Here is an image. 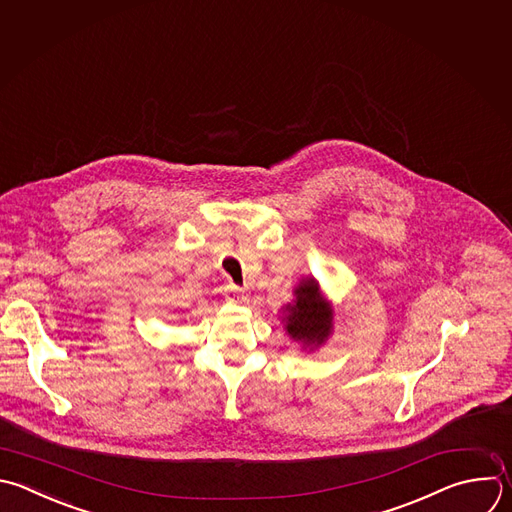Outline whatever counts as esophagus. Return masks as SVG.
<instances>
[{"instance_id":"1","label":"esophagus","mask_w":512,"mask_h":512,"mask_svg":"<svg viewBox=\"0 0 512 512\" xmlns=\"http://www.w3.org/2000/svg\"><path fill=\"white\" fill-rule=\"evenodd\" d=\"M227 301H229V303H247V301H249V295L243 293V291H239L235 285H231L229 291H227Z\"/></svg>"}]
</instances>
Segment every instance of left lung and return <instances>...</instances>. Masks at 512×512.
Returning <instances> with one entry per match:
<instances>
[{
	"mask_svg": "<svg viewBox=\"0 0 512 512\" xmlns=\"http://www.w3.org/2000/svg\"><path fill=\"white\" fill-rule=\"evenodd\" d=\"M293 293L295 301L283 307L285 329L303 348L315 350L325 344L333 329V309L313 277L301 279Z\"/></svg>",
	"mask_w": 512,
	"mask_h": 512,
	"instance_id": "left-lung-1",
	"label": "left lung"
}]
</instances>
